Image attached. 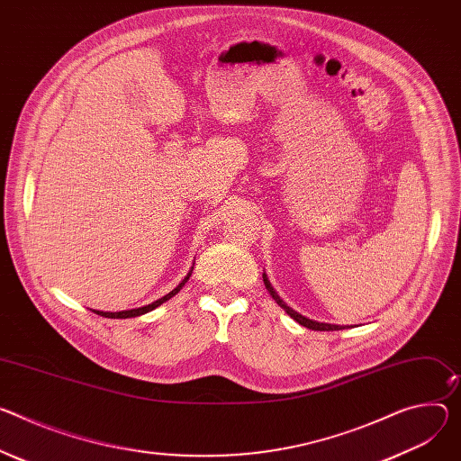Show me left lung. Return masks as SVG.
<instances>
[{
    "instance_id": "left-lung-1",
    "label": "left lung",
    "mask_w": 461,
    "mask_h": 461,
    "mask_svg": "<svg viewBox=\"0 0 461 461\" xmlns=\"http://www.w3.org/2000/svg\"><path fill=\"white\" fill-rule=\"evenodd\" d=\"M263 281H265V286H267V290L270 292V296L276 300V303L290 316V318H294L300 325H303V327H307V329H312V330H340V329H344V325H332V323H320V321H314V320H309V318H305V316H302L300 312H296L294 309H290L279 296H277V292L274 290V286L270 285V281H268V277H267V274H263Z\"/></svg>"
}]
</instances>
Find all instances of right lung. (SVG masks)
<instances>
[{
  "label": "right lung",
  "instance_id": "add662e5",
  "mask_svg": "<svg viewBox=\"0 0 461 461\" xmlns=\"http://www.w3.org/2000/svg\"><path fill=\"white\" fill-rule=\"evenodd\" d=\"M194 265V263H193ZM191 272H193V267H191V270H189V274L182 279V283L175 288V290H171L169 294H165L163 298H159V300H156V302H152V303H149V305H145V307H138V309H131V311H119V312H103V311H94L95 314H99V316H104V318H136V316H141V314H145V312H150V311H154L156 307H159L161 303H165L167 300H171L173 296H176L178 292H180V288L187 283V279L191 277Z\"/></svg>",
  "mask_w": 461,
  "mask_h": 461
}]
</instances>
